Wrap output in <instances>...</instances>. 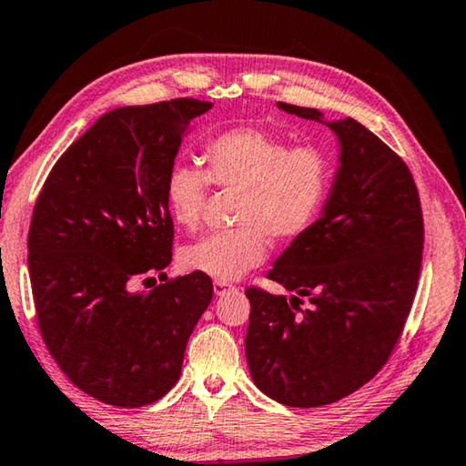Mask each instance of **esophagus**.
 Listing matches in <instances>:
<instances>
[{"label":"esophagus","mask_w":466,"mask_h":466,"mask_svg":"<svg viewBox=\"0 0 466 466\" xmlns=\"http://www.w3.org/2000/svg\"><path fill=\"white\" fill-rule=\"evenodd\" d=\"M228 289H232V286L228 281H214V291L218 296L224 294V291H228Z\"/></svg>","instance_id":"esophagus-1"}]
</instances>
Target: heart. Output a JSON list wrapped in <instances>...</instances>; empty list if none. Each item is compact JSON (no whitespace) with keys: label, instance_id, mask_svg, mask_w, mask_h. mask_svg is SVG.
Instances as JSON below:
<instances>
[{"label":"heart","instance_id":"b5f03b06","mask_svg":"<svg viewBox=\"0 0 466 466\" xmlns=\"http://www.w3.org/2000/svg\"><path fill=\"white\" fill-rule=\"evenodd\" d=\"M205 170L175 164L164 180V203L180 228L199 226L209 183L240 188L232 230L216 232L180 250L185 269L216 281H234L267 257V234L279 242L309 232L325 208L330 162L314 146L289 147L258 127H234L203 149Z\"/></svg>","mask_w":466,"mask_h":466}]
</instances>
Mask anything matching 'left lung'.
<instances>
[{
    "label": "left lung",
    "instance_id": "left-lung-1",
    "mask_svg": "<svg viewBox=\"0 0 466 466\" xmlns=\"http://www.w3.org/2000/svg\"><path fill=\"white\" fill-rule=\"evenodd\" d=\"M278 106L325 123L339 141V167L320 218L267 273L294 296L247 289L244 350L267 397L320 407L361 389L390 358L420 279L423 216L407 164L364 125ZM302 297L311 302L304 311Z\"/></svg>",
    "mask_w": 466,
    "mask_h": 466
}]
</instances>
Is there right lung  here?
Here are the masks:
<instances>
[{"mask_svg":"<svg viewBox=\"0 0 466 466\" xmlns=\"http://www.w3.org/2000/svg\"><path fill=\"white\" fill-rule=\"evenodd\" d=\"M177 98L108 110L46 177L28 232V271L46 350L77 389L144 407L177 384L187 341L214 296L203 273L137 291L172 261L164 180L195 116ZM144 281V283H146Z\"/></svg>","mask_w":466,"mask_h":466,"instance_id":"1","label":"right lung"}]
</instances>
